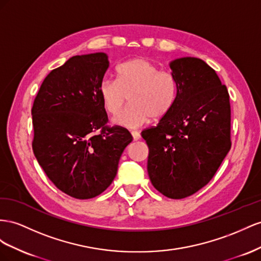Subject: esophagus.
Segmentation results:
<instances>
[{
    "label": "esophagus",
    "mask_w": 261,
    "mask_h": 261,
    "mask_svg": "<svg viewBox=\"0 0 261 261\" xmlns=\"http://www.w3.org/2000/svg\"><path fill=\"white\" fill-rule=\"evenodd\" d=\"M131 135H132L133 140H135V141H138V140L141 139V136H140V133L138 131H132Z\"/></svg>",
    "instance_id": "34e87169"
}]
</instances>
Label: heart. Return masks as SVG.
Wrapping results in <instances>:
<instances>
[{
  "mask_svg": "<svg viewBox=\"0 0 261 261\" xmlns=\"http://www.w3.org/2000/svg\"><path fill=\"white\" fill-rule=\"evenodd\" d=\"M130 96L132 105L122 113L120 110ZM103 108L117 115L114 122L136 129L151 120L166 117L175 106L178 82L174 74L143 58H135L117 66V80L103 79L99 84Z\"/></svg>",
  "mask_w": 261,
  "mask_h": 261,
  "instance_id": "b5f03b06",
  "label": "heart"
}]
</instances>
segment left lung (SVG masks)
Masks as SVG:
<instances>
[{"label":"left lung","instance_id":"1","mask_svg":"<svg viewBox=\"0 0 261 261\" xmlns=\"http://www.w3.org/2000/svg\"><path fill=\"white\" fill-rule=\"evenodd\" d=\"M178 96L159 124L142 131L148 146L147 173L170 199L199 191L217 173L230 145V105L218 74L198 58L170 62Z\"/></svg>","mask_w":261,"mask_h":261}]
</instances>
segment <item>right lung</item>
<instances>
[{
    "mask_svg": "<svg viewBox=\"0 0 261 261\" xmlns=\"http://www.w3.org/2000/svg\"><path fill=\"white\" fill-rule=\"evenodd\" d=\"M106 54L74 56L43 80L32 108L33 151L56 187L75 199L100 195L113 182L131 133L109 125L99 84Z\"/></svg>",
    "mask_w": 261,
    "mask_h": 261,
    "instance_id": "obj_1",
    "label": "right lung"
}]
</instances>
